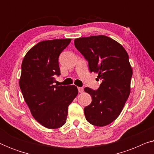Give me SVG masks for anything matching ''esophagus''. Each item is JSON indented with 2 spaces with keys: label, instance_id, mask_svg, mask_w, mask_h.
Listing matches in <instances>:
<instances>
[{
  "label": "esophagus",
  "instance_id": "obj_1",
  "mask_svg": "<svg viewBox=\"0 0 154 154\" xmlns=\"http://www.w3.org/2000/svg\"><path fill=\"white\" fill-rule=\"evenodd\" d=\"M78 90H79V92H80V93H82V92H83V88H81V87H79L78 88Z\"/></svg>",
  "mask_w": 154,
  "mask_h": 154
}]
</instances>
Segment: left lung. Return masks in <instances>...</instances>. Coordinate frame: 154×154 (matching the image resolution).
Returning <instances> with one entry per match:
<instances>
[{"instance_id":"obj_1","label":"left lung","mask_w":154,"mask_h":154,"mask_svg":"<svg viewBox=\"0 0 154 154\" xmlns=\"http://www.w3.org/2000/svg\"><path fill=\"white\" fill-rule=\"evenodd\" d=\"M76 49L88 61L90 72L102 80L98 90L85 88L92 102L84 108L87 121L102 127L119 117L130 93L132 69L123 46L103 35L74 40Z\"/></svg>"}]
</instances>
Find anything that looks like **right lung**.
<instances>
[{
	"label": "right lung",
	"instance_id": "1",
	"mask_svg": "<svg viewBox=\"0 0 154 154\" xmlns=\"http://www.w3.org/2000/svg\"><path fill=\"white\" fill-rule=\"evenodd\" d=\"M71 39H54L37 43L27 52L22 64L20 87L33 117L44 127L64 125L68 107L77 96L75 85H54L60 75L59 56Z\"/></svg>",
	"mask_w": 154,
	"mask_h": 154
}]
</instances>
